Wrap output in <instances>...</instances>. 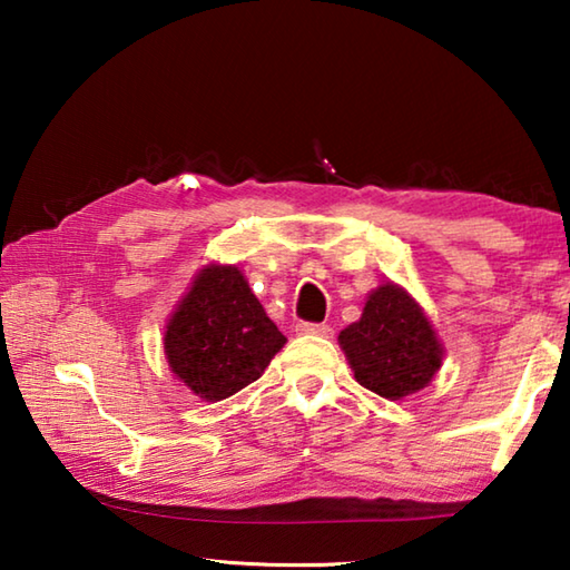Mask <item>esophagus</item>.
Segmentation results:
<instances>
[{"instance_id": "esophagus-1", "label": "esophagus", "mask_w": 570, "mask_h": 570, "mask_svg": "<svg viewBox=\"0 0 570 570\" xmlns=\"http://www.w3.org/2000/svg\"><path fill=\"white\" fill-rule=\"evenodd\" d=\"M296 332L298 334H314V336H332L334 334L330 324H308V322L296 324Z\"/></svg>"}]
</instances>
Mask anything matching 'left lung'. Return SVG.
I'll list each match as a JSON object with an SVG mask.
<instances>
[{
  "instance_id": "8db88e82",
  "label": "left lung",
  "mask_w": 570,
  "mask_h": 570,
  "mask_svg": "<svg viewBox=\"0 0 570 570\" xmlns=\"http://www.w3.org/2000/svg\"><path fill=\"white\" fill-rule=\"evenodd\" d=\"M354 380L384 400H404L440 372L442 342L424 308L400 284L370 292L360 322L340 332Z\"/></svg>"
}]
</instances>
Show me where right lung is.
<instances>
[{
  "mask_svg": "<svg viewBox=\"0 0 570 570\" xmlns=\"http://www.w3.org/2000/svg\"><path fill=\"white\" fill-rule=\"evenodd\" d=\"M284 344L244 272L214 262L193 278L163 334L170 372L204 402L256 382Z\"/></svg>",
  "mask_w": 570,
  "mask_h": 570,
  "instance_id": "right-lung-1",
  "label": "right lung"
}]
</instances>
